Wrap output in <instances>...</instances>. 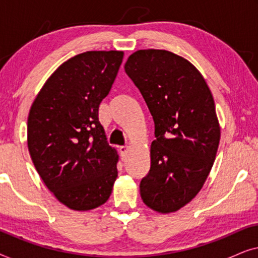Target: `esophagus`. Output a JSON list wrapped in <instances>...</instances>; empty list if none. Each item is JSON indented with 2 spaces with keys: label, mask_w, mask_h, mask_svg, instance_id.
Instances as JSON below:
<instances>
[{
  "label": "esophagus",
  "mask_w": 258,
  "mask_h": 258,
  "mask_svg": "<svg viewBox=\"0 0 258 258\" xmlns=\"http://www.w3.org/2000/svg\"><path fill=\"white\" fill-rule=\"evenodd\" d=\"M118 150H119V154H121V156L125 157L126 153H128V150H129V147L128 146H122V147L118 148Z\"/></svg>",
  "instance_id": "esophagus-1"
}]
</instances>
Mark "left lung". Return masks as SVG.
I'll return each mask as SVG.
<instances>
[{
  "instance_id": "left-lung-1",
  "label": "left lung",
  "mask_w": 258,
  "mask_h": 258,
  "mask_svg": "<svg viewBox=\"0 0 258 258\" xmlns=\"http://www.w3.org/2000/svg\"><path fill=\"white\" fill-rule=\"evenodd\" d=\"M124 70L155 124L141 197L158 213H172L199 194L216 157L221 130L213 95L191 63L167 50L134 52Z\"/></svg>"
}]
</instances>
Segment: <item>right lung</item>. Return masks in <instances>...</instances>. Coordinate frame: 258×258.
<instances>
[{"label":"right lung","instance_id":"right-lung-1","mask_svg":"<svg viewBox=\"0 0 258 258\" xmlns=\"http://www.w3.org/2000/svg\"><path fill=\"white\" fill-rule=\"evenodd\" d=\"M123 51H87L59 66L35 98L28 148L38 175L59 202L90 210L107 202L117 177V153L98 121Z\"/></svg>","mask_w":258,"mask_h":258}]
</instances>
